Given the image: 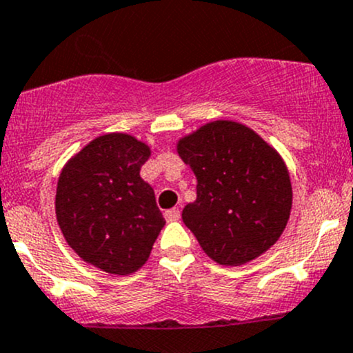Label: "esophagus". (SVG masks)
Wrapping results in <instances>:
<instances>
[{
  "mask_svg": "<svg viewBox=\"0 0 353 353\" xmlns=\"http://www.w3.org/2000/svg\"><path fill=\"white\" fill-rule=\"evenodd\" d=\"M163 216H165L167 222H176V220L181 219V212L177 208H170L163 213Z\"/></svg>",
  "mask_w": 353,
  "mask_h": 353,
  "instance_id": "34e87169",
  "label": "esophagus"
}]
</instances>
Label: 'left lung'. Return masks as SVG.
<instances>
[{
  "label": "left lung",
  "instance_id": "1",
  "mask_svg": "<svg viewBox=\"0 0 353 353\" xmlns=\"http://www.w3.org/2000/svg\"><path fill=\"white\" fill-rule=\"evenodd\" d=\"M177 154L198 181L183 222L213 261L244 265L280 239L292 210L290 176L258 133L236 121H213L181 138Z\"/></svg>",
  "mask_w": 353,
  "mask_h": 353
}]
</instances>
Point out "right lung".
<instances>
[{"label": "right lung", "instance_id": "obj_1", "mask_svg": "<svg viewBox=\"0 0 353 353\" xmlns=\"http://www.w3.org/2000/svg\"><path fill=\"white\" fill-rule=\"evenodd\" d=\"M148 157L143 141L109 133L71 157L59 174L56 219L68 245L110 275L140 270L165 225L154 190L140 177Z\"/></svg>", "mask_w": 353, "mask_h": 353}]
</instances>
